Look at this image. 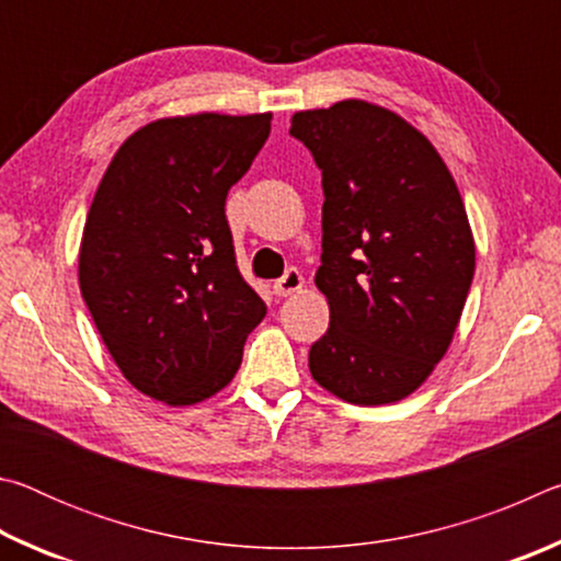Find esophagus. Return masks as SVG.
<instances>
[{"instance_id":"34e87169","label":"esophagus","mask_w":561,"mask_h":561,"mask_svg":"<svg viewBox=\"0 0 561 561\" xmlns=\"http://www.w3.org/2000/svg\"><path fill=\"white\" fill-rule=\"evenodd\" d=\"M301 287H304V277L299 274V270H294V267L284 272V277H279L272 284V289L277 297H289V294L299 291Z\"/></svg>"}]
</instances>
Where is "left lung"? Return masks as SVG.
Returning <instances> with one entry per match:
<instances>
[{
  "mask_svg": "<svg viewBox=\"0 0 561 561\" xmlns=\"http://www.w3.org/2000/svg\"><path fill=\"white\" fill-rule=\"evenodd\" d=\"M289 133L321 170V267L329 329L309 371L354 405L403 401L458 329L474 274L460 190L421 130L376 103L299 111Z\"/></svg>",
  "mask_w": 561,
  "mask_h": 561,
  "instance_id": "obj_1",
  "label": "left lung"
}]
</instances>
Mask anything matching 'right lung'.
Returning <instances> with one entry per match:
<instances>
[{
	"mask_svg": "<svg viewBox=\"0 0 561 561\" xmlns=\"http://www.w3.org/2000/svg\"><path fill=\"white\" fill-rule=\"evenodd\" d=\"M272 113L158 118L123 140L83 225L81 297L126 381L168 405L220 393L267 307L242 279L227 190Z\"/></svg>",
	"mask_w": 561,
	"mask_h": 561,
	"instance_id": "add662e5",
	"label": "right lung"
}]
</instances>
